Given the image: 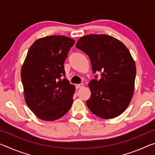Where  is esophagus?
Here are the masks:
<instances>
[{
	"label": "esophagus",
	"mask_w": 155,
	"mask_h": 155,
	"mask_svg": "<svg viewBox=\"0 0 155 155\" xmlns=\"http://www.w3.org/2000/svg\"><path fill=\"white\" fill-rule=\"evenodd\" d=\"M75 86H76V88H77V89H79V88H81L82 87H83V83L77 84V85H76Z\"/></svg>",
	"instance_id": "1"
}]
</instances>
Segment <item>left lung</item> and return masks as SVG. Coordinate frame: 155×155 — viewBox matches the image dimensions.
<instances>
[{
	"label": "left lung",
	"instance_id": "obj_1",
	"mask_svg": "<svg viewBox=\"0 0 155 155\" xmlns=\"http://www.w3.org/2000/svg\"><path fill=\"white\" fill-rule=\"evenodd\" d=\"M77 48L90 57L94 73L101 72L99 80L88 83L91 96L89 109L103 119H111L124 112L134 93L136 66L128 49L117 39L104 34L81 37Z\"/></svg>",
	"mask_w": 155,
	"mask_h": 155
}]
</instances>
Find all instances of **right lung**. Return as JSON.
Returning <instances> with one entry per match:
<instances>
[{
    "instance_id": "1",
    "label": "right lung",
    "mask_w": 155,
    "mask_h": 155,
    "mask_svg": "<svg viewBox=\"0 0 155 155\" xmlns=\"http://www.w3.org/2000/svg\"><path fill=\"white\" fill-rule=\"evenodd\" d=\"M74 40L64 35H50L34 41L21 68L27 106L38 118L54 121L71 107L75 86L65 76L64 61Z\"/></svg>"
}]
</instances>
